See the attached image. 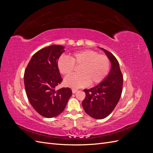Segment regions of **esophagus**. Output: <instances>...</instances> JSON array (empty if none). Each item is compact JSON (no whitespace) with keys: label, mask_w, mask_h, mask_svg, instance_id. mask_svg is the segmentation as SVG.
Wrapping results in <instances>:
<instances>
[{"label":"esophagus","mask_w":153,"mask_h":153,"mask_svg":"<svg viewBox=\"0 0 153 153\" xmlns=\"http://www.w3.org/2000/svg\"><path fill=\"white\" fill-rule=\"evenodd\" d=\"M77 91H78V90H77V89H72L73 93H75V92H76Z\"/></svg>","instance_id":"1"}]
</instances>
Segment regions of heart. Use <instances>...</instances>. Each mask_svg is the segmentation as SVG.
<instances>
[{
  "label": "heart",
  "instance_id": "b5f03b06",
  "mask_svg": "<svg viewBox=\"0 0 153 153\" xmlns=\"http://www.w3.org/2000/svg\"><path fill=\"white\" fill-rule=\"evenodd\" d=\"M71 59L61 56L57 61L59 71L68 75L75 70V66H80V74L67 76L65 84L72 88H80L89 84H98L104 80L110 68V60L107 55L99 54L92 50H84L73 53Z\"/></svg>",
  "mask_w": 153,
  "mask_h": 153
}]
</instances>
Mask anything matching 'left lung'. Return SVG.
Wrapping results in <instances>:
<instances>
[{"label": "left lung", "mask_w": 153, "mask_h": 153, "mask_svg": "<svg viewBox=\"0 0 153 153\" xmlns=\"http://www.w3.org/2000/svg\"><path fill=\"white\" fill-rule=\"evenodd\" d=\"M102 49L110 60L112 68L108 76L97 86L84 89L85 99L82 106L92 118L102 119L111 114L118 103L123 91V76L119 62L108 50Z\"/></svg>", "instance_id": "8db88e82"}]
</instances>
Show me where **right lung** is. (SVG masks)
<instances>
[{
	"mask_svg": "<svg viewBox=\"0 0 153 153\" xmlns=\"http://www.w3.org/2000/svg\"><path fill=\"white\" fill-rule=\"evenodd\" d=\"M64 48L61 45H53L39 50L32 57L24 73L29 102L37 112L47 118L61 114L72 95L70 88L55 90L62 81L57 61Z\"/></svg>",
	"mask_w": 153,
	"mask_h": 153,
	"instance_id": "add662e5",
	"label": "right lung"
}]
</instances>
